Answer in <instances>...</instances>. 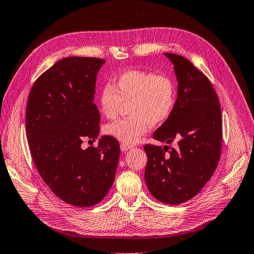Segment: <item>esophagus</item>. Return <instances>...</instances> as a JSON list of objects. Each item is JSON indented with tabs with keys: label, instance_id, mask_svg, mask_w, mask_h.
<instances>
[{
	"label": "esophagus",
	"instance_id": "34e87169",
	"mask_svg": "<svg viewBox=\"0 0 254 254\" xmlns=\"http://www.w3.org/2000/svg\"><path fill=\"white\" fill-rule=\"evenodd\" d=\"M120 148H121V151H122V152H126V151H128V150H131L133 147L130 146V144L121 143V144H120Z\"/></svg>",
	"mask_w": 254,
	"mask_h": 254
}]
</instances>
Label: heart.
Wrapping results in <instances>:
<instances>
[{"label":"heart","mask_w":254,"mask_h":254,"mask_svg":"<svg viewBox=\"0 0 254 254\" xmlns=\"http://www.w3.org/2000/svg\"><path fill=\"white\" fill-rule=\"evenodd\" d=\"M176 100L177 88L170 76L138 69L124 71L101 88L98 103L102 115L113 120L121 103L130 102L131 117L106 125L105 133L123 143H135L151 125H161L171 117Z\"/></svg>","instance_id":"b5f03b06"}]
</instances>
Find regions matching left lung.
I'll return each mask as SVG.
<instances>
[{"instance_id": "8db88e82", "label": "left lung", "mask_w": 254, "mask_h": 254, "mask_svg": "<svg viewBox=\"0 0 254 254\" xmlns=\"http://www.w3.org/2000/svg\"><path fill=\"white\" fill-rule=\"evenodd\" d=\"M174 65L178 81L174 111L153 133V138L171 143L146 144L144 180L151 194L161 202L179 204L194 197L214 174L220 159L222 119L218 97L208 77L182 56L165 53Z\"/></svg>"}]
</instances>
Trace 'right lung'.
Here are the masks:
<instances>
[{
    "instance_id": "right-lung-1",
    "label": "right lung",
    "mask_w": 254,
    "mask_h": 254,
    "mask_svg": "<svg viewBox=\"0 0 254 254\" xmlns=\"http://www.w3.org/2000/svg\"><path fill=\"white\" fill-rule=\"evenodd\" d=\"M104 60L68 57L35 81L26 111V130L36 167L46 185L74 207H92L112 188L120 157L117 139L103 135L98 147L82 149L99 134L93 103Z\"/></svg>"
}]
</instances>
